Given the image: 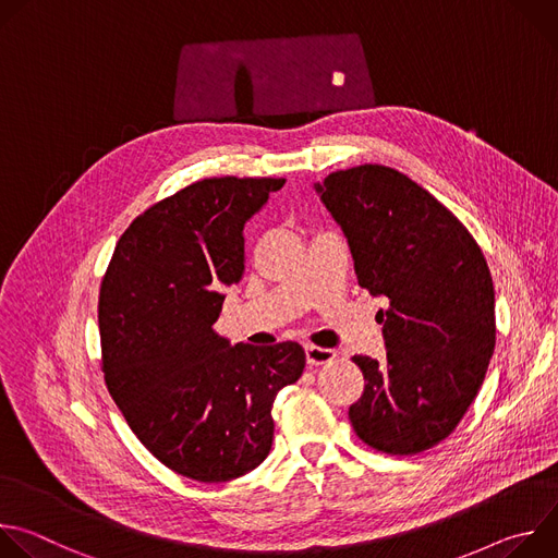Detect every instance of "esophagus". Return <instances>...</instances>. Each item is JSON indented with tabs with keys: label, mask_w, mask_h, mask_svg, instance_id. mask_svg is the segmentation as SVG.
I'll list each match as a JSON object with an SVG mask.
<instances>
[{
	"label": "esophagus",
	"mask_w": 558,
	"mask_h": 558,
	"mask_svg": "<svg viewBox=\"0 0 558 558\" xmlns=\"http://www.w3.org/2000/svg\"><path fill=\"white\" fill-rule=\"evenodd\" d=\"M304 353H306V364L308 366H323V364H331L336 360V351L323 349V347H313V344H306Z\"/></svg>",
	"instance_id": "34e87169"
}]
</instances>
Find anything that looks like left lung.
Masks as SVG:
<instances>
[{"mask_svg": "<svg viewBox=\"0 0 558 558\" xmlns=\"http://www.w3.org/2000/svg\"><path fill=\"white\" fill-rule=\"evenodd\" d=\"M315 192L342 227L360 287L379 311L386 360L355 355L357 437L386 454L444 441L480 392L495 351V287L470 231L422 185L386 166L333 172Z\"/></svg>", "mask_w": 558, "mask_h": 558, "instance_id": "obj_1", "label": "left lung"}]
</instances>
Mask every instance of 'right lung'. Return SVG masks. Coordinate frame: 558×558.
I'll use <instances>...</instances> for the list:
<instances>
[{
	"label": "right lung",
	"instance_id": "obj_1",
	"mask_svg": "<svg viewBox=\"0 0 558 558\" xmlns=\"http://www.w3.org/2000/svg\"><path fill=\"white\" fill-rule=\"evenodd\" d=\"M284 179H203L119 238L99 291L106 386L138 441L203 484L243 476L274 441L271 407L304 349L229 344L222 291L245 274V222Z\"/></svg>",
	"mask_w": 558,
	"mask_h": 558
}]
</instances>
